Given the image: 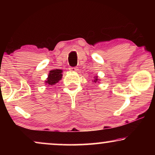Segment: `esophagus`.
Listing matches in <instances>:
<instances>
[{
    "label": "esophagus",
    "instance_id": "34e87169",
    "mask_svg": "<svg viewBox=\"0 0 155 155\" xmlns=\"http://www.w3.org/2000/svg\"><path fill=\"white\" fill-rule=\"evenodd\" d=\"M70 71H73V72H76L78 71V68L76 67H72V68H70Z\"/></svg>",
    "mask_w": 155,
    "mask_h": 155
}]
</instances>
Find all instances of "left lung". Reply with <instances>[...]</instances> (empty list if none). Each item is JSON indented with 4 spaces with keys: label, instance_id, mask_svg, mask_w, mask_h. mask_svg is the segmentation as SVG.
Wrapping results in <instances>:
<instances>
[{
    "label": "left lung",
    "instance_id": "1",
    "mask_svg": "<svg viewBox=\"0 0 155 155\" xmlns=\"http://www.w3.org/2000/svg\"><path fill=\"white\" fill-rule=\"evenodd\" d=\"M99 79H98V76H96V77L94 78V82H97L99 81Z\"/></svg>",
    "mask_w": 155,
    "mask_h": 155
}]
</instances>
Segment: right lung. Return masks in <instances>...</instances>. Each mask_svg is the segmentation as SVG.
Masks as SVG:
<instances>
[{
  "label": "right lung",
  "instance_id": "1",
  "mask_svg": "<svg viewBox=\"0 0 155 155\" xmlns=\"http://www.w3.org/2000/svg\"><path fill=\"white\" fill-rule=\"evenodd\" d=\"M62 73L63 71L61 69H55L49 71L48 78L45 81V83L49 85H54L57 82H58L59 80L62 78Z\"/></svg>",
  "mask_w": 155,
  "mask_h": 155
}]
</instances>
